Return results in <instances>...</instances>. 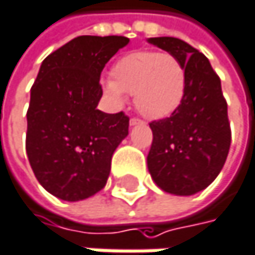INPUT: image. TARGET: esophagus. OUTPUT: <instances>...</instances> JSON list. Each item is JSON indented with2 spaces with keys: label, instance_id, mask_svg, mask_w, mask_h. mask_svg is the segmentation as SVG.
<instances>
[{
  "label": "esophagus",
  "instance_id": "1",
  "mask_svg": "<svg viewBox=\"0 0 255 255\" xmlns=\"http://www.w3.org/2000/svg\"><path fill=\"white\" fill-rule=\"evenodd\" d=\"M140 124H143V121H140V119H137V118H131V119H130V125H131V127L140 125Z\"/></svg>",
  "mask_w": 255,
  "mask_h": 255
}]
</instances>
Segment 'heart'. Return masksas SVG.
Wrapping results in <instances>:
<instances>
[{
  "instance_id": "obj_1",
  "label": "heart",
  "mask_w": 255,
  "mask_h": 255,
  "mask_svg": "<svg viewBox=\"0 0 255 255\" xmlns=\"http://www.w3.org/2000/svg\"><path fill=\"white\" fill-rule=\"evenodd\" d=\"M187 73L172 53L136 50L119 58L112 68V79L103 82L109 98L121 106L125 94L134 95L136 109L149 119L173 115L184 101Z\"/></svg>"
}]
</instances>
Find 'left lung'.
<instances>
[{
  "label": "left lung",
  "instance_id": "1",
  "mask_svg": "<svg viewBox=\"0 0 255 255\" xmlns=\"http://www.w3.org/2000/svg\"><path fill=\"white\" fill-rule=\"evenodd\" d=\"M148 41L175 56L185 67V97L169 118L152 121L148 170L166 193L191 196L220 175L230 149L232 131L221 80L209 59L175 37Z\"/></svg>",
  "mask_w": 255,
  "mask_h": 255
}]
</instances>
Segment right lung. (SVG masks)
I'll use <instances>...</instances> for the list:
<instances>
[{"mask_svg": "<svg viewBox=\"0 0 255 255\" xmlns=\"http://www.w3.org/2000/svg\"><path fill=\"white\" fill-rule=\"evenodd\" d=\"M128 41L80 35L41 62L26 112V154L37 181L61 200L79 202L103 190L112 155L128 136L124 112L97 109L101 71Z\"/></svg>", "mask_w": 255, "mask_h": 255, "instance_id": "right-lung-1", "label": "right lung"}]
</instances>
